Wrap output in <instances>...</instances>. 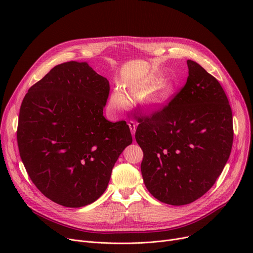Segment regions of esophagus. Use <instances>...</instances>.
Here are the masks:
<instances>
[{"mask_svg":"<svg viewBox=\"0 0 253 253\" xmlns=\"http://www.w3.org/2000/svg\"><path fill=\"white\" fill-rule=\"evenodd\" d=\"M128 125H129V128H130V130H131V134L134 136L135 131H136V125H135V123H134L133 121H130V122L128 123Z\"/></svg>","mask_w":253,"mask_h":253,"instance_id":"esophagus-1","label":"esophagus"}]
</instances>
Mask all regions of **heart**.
I'll list each match as a JSON object with an SVG mask.
<instances>
[{"label": "heart", "instance_id": "heart-1", "mask_svg": "<svg viewBox=\"0 0 253 253\" xmlns=\"http://www.w3.org/2000/svg\"><path fill=\"white\" fill-rule=\"evenodd\" d=\"M127 89V88H126ZM149 89V86L144 85H137L130 87L127 90L134 93V94L141 95ZM175 88L172 85V83L164 81L160 84H158L155 88H153L151 91H149L147 94L143 97V104L145 108L150 111H159L169 102L171 97L174 94ZM129 104V100L125 93H123L121 90L116 89L112 93L111 95V105L112 108L116 110H123L127 108Z\"/></svg>", "mask_w": 253, "mask_h": 253}]
</instances>
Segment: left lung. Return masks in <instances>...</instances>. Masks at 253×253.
<instances>
[{"instance_id":"1","label":"left lung","mask_w":253,"mask_h":253,"mask_svg":"<svg viewBox=\"0 0 253 253\" xmlns=\"http://www.w3.org/2000/svg\"><path fill=\"white\" fill-rule=\"evenodd\" d=\"M184 87L168 105L139 119L135 138L143 152L141 174L148 191L180 206L202 197L227 164L233 115L217 80L188 60Z\"/></svg>"}]
</instances>
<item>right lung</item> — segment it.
<instances>
[{
  "mask_svg": "<svg viewBox=\"0 0 253 253\" xmlns=\"http://www.w3.org/2000/svg\"><path fill=\"white\" fill-rule=\"evenodd\" d=\"M110 83L87 62L54 66L26 93L19 112L20 158L36 187L51 201L78 208L108 188L119 156L132 143L125 121L103 108Z\"/></svg>",
  "mask_w": 253,
  "mask_h": 253,
  "instance_id": "1",
  "label": "right lung"
}]
</instances>
